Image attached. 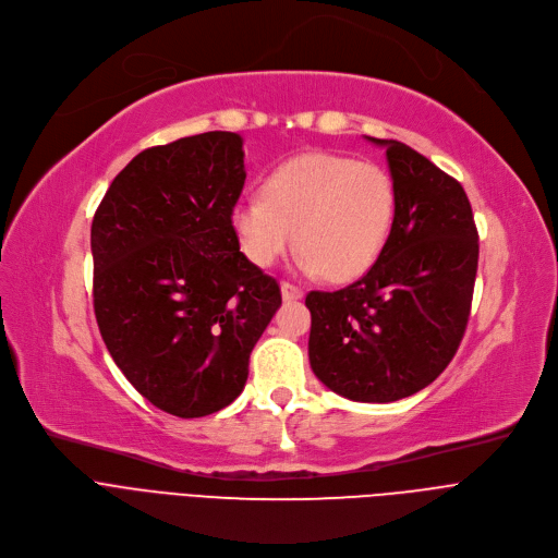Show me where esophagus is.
I'll list each match as a JSON object with an SVG mask.
<instances>
[{
    "label": "esophagus",
    "instance_id": "obj_1",
    "mask_svg": "<svg viewBox=\"0 0 558 558\" xmlns=\"http://www.w3.org/2000/svg\"><path fill=\"white\" fill-rule=\"evenodd\" d=\"M280 291H282V299L289 303V301H301L303 299V289L291 284V282H282L280 284Z\"/></svg>",
    "mask_w": 558,
    "mask_h": 558
}]
</instances>
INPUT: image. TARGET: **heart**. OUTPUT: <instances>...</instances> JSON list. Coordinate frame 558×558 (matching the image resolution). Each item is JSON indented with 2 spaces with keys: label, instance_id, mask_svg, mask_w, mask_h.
<instances>
[{
  "label": "heart",
  "instance_id": "obj_1",
  "mask_svg": "<svg viewBox=\"0 0 558 558\" xmlns=\"http://www.w3.org/2000/svg\"><path fill=\"white\" fill-rule=\"evenodd\" d=\"M396 217V187L375 162L310 151L276 167L262 196L232 205L230 226L244 255L269 269L294 244L305 274L332 282L362 276L383 253Z\"/></svg>",
  "mask_w": 558,
  "mask_h": 558
}]
</instances>
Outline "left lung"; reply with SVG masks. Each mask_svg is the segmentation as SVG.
Returning <instances> with one entry per match:
<instances>
[{"label":"left lung","instance_id":"1","mask_svg":"<svg viewBox=\"0 0 558 558\" xmlns=\"http://www.w3.org/2000/svg\"><path fill=\"white\" fill-rule=\"evenodd\" d=\"M389 240L364 278L310 291V364L335 393L393 402L432 385L452 362L471 316L480 240L471 201L452 175L396 140Z\"/></svg>","mask_w":558,"mask_h":558}]
</instances>
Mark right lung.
Here are the masks:
<instances>
[{
    "label": "right lung",
    "instance_id": "1",
    "mask_svg": "<svg viewBox=\"0 0 558 558\" xmlns=\"http://www.w3.org/2000/svg\"><path fill=\"white\" fill-rule=\"evenodd\" d=\"M242 142L210 131L144 149L93 219L104 343L137 393L179 418L242 393L251 350L282 303L230 226L246 181Z\"/></svg>",
    "mask_w": 558,
    "mask_h": 558
}]
</instances>
